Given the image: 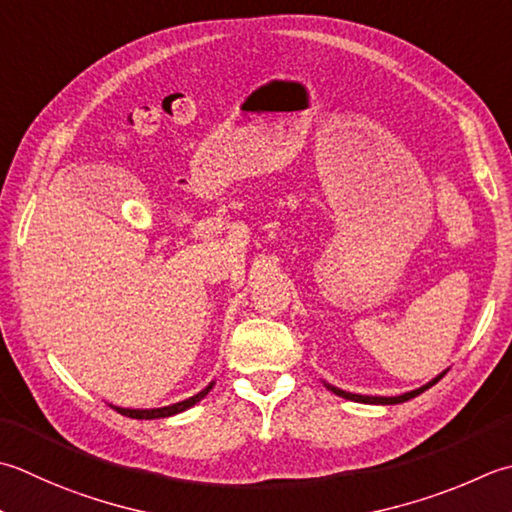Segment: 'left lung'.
I'll list each match as a JSON object with an SVG mask.
<instances>
[{"instance_id":"8db88e82","label":"left lung","mask_w":512,"mask_h":512,"mask_svg":"<svg viewBox=\"0 0 512 512\" xmlns=\"http://www.w3.org/2000/svg\"><path fill=\"white\" fill-rule=\"evenodd\" d=\"M446 375V370L442 375H437L435 379H430V382L426 384V386H422V388H415V390H410V393H404V395H397V397H370V395H355V393H346V390H342V388H337V386H330V384H326L324 382V386L330 390V393H335V395H339V397H344V399H350V402H359V404H402V402H408V399H413V397H417V395H422L424 390H428L430 386H435L439 379H442Z\"/></svg>"}]
</instances>
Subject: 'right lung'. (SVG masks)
<instances>
[{
    "label": "right lung",
    "mask_w": 512,
    "mask_h": 512,
    "mask_svg": "<svg viewBox=\"0 0 512 512\" xmlns=\"http://www.w3.org/2000/svg\"><path fill=\"white\" fill-rule=\"evenodd\" d=\"M215 386V382H210L202 393H197L193 397L184 399V402H177V404H170L164 408H146V410H139V408H119L113 406L119 415H126V417H133V419H159V417H170V415H177V413H184L190 406H195L197 402H202V399L210 393V388Z\"/></svg>",
    "instance_id": "add662e5"
}]
</instances>
